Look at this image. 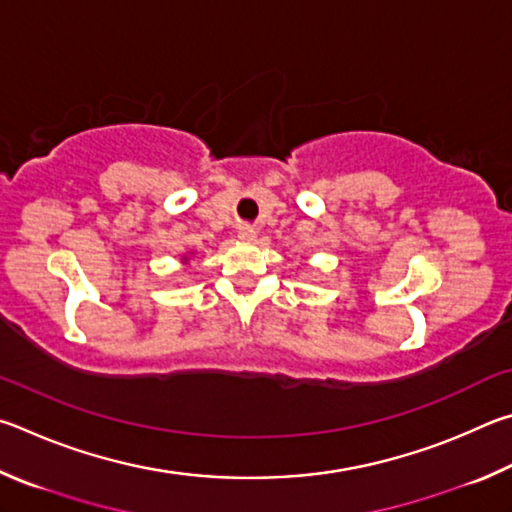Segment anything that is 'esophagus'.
<instances>
[{
	"label": "esophagus",
	"instance_id": "obj_1",
	"mask_svg": "<svg viewBox=\"0 0 512 512\" xmlns=\"http://www.w3.org/2000/svg\"><path fill=\"white\" fill-rule=\"evenodd\" d=\"M238 238L240 240H254L256 238V229L251 227V224H242V227L238 229Z\"/></svg>",
	"mask_w": 512,
	"mask_h": 512
}]
</instances>
